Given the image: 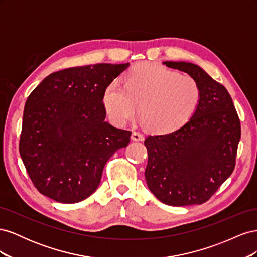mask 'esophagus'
Returning <instances> with one entry per match:
<instances>
[{
	"mask_svg": "<svg viewBox=\"0 0 257 257\" xmlns=\"http://www.w3.org/2000/svg\"><path fill=\"white\" fill-rule=\"evenodd\" d=\"M131 138H132V141H135V142H142V141H144L145 136H144L142 133H139V132H133V133H132Z\"/></svg>",
	"mask_w": 257,
	"mask_h": 257,
	"instance_id": "esophagus-1",
	"label": "esophagus"
}]
</instances>
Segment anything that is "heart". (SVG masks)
I'll use <instances>...</instances> for the list:
<instances>
[{"label":"heart","mask_w":257,"mask_h":257,"mask_svg":"<svg viewBox=\"0 0 257 257\" xmlns=\"http://www.w3.org/2000/svg\"><path fill=\"white\" fill-rule=\"evenodd\" d=\"M201 95L198 82L189 75L155 63H142L125 74L123 87L107 85L103 105L115 125L123 126L138 111L154 133L166 134L181 127L197 109Z\"/></svg>","instance_id":"obj_1"}]
</instances>
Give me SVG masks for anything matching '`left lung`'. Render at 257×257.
<instances>
[{
	"label": "left lung",
	"mask_w": 257,
	"mask_h": 257,
	"mask_svg": "<svg viewBox=\"0 0 257 257\" xmlns=\"http://www.w3.org/2000/svg\"><path fill=\"white\" fill-rule=\"evenodd\" d=\"M195 79L201 90L197 109L172 133L148 136V188L163 204H204L234 172L240 120L228 91L189 62H163Z\"/></svg>",
	"instance_id": "left-lung-1"
}]
</instances>
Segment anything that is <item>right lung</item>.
Wrapping results in <instances>:
<instances>
[{"label": "right lung", "instance_id": "obj_1", "mask_svg": "<svg viewBox=\"0 0 257 257\" xmlns=\"http://www.w3.org/2000/svg\"><path fill=\"white\" fill-rule=\"evenodd\" d=\"M130 63H100L52 73L29 95L19 152L37 191L75 204L98 188L111 155L132 132L105 121L103 93Z\"/></svg>", "mask_w": 257, "mask_h": 257}]
</instances>
